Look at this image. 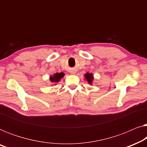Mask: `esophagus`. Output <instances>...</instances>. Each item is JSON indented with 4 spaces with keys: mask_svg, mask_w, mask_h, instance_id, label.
<instances>
[{
    "mask_svg": "<svg viewBox=\"0 0 147 147\" xmlns=\"http://www.w3.org/2000/svg\"><path fill=\"white\" fill-rule=\"evenodd\" d=\"M75 73H76L75 71H71V74H74Z\"/></svg>",
    "mask_w": 147,
    "mask_h": 147,
    "instance_id": "obj_1",
    "label": "esophagus"
}]
</instances>
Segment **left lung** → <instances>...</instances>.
Returning <instances> with one entry per match:
<instances>
[{"mask_svg":"<svg viewBox=\"0 0 147 147\" xmlns=\"http://www.w3.org/2000/svg\"><path fill=\"white\" fill-rule=\"evenodd\" d=\"M85 80L88 82V84L92 85V82L94 81V75L92 74H90L87 72L86 74H84Z\"/></svg>","mask_w":147,"mask_h":147,"instance_id":"8db88e82","label":"left lung"}]
</instances>
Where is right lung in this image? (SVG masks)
<instances>
[{"label": "right lung", "mask_w": 147, "mask_h": 147, "mask_svg": "<svg viewBox=\"0 0 147 147\" xmlns=\"http://www.w3.org/2000/svg\"><path fill=\"white\" fill-rule=\"evenodd\" d=\"M65 74L63 72H61V73H56L53 74V76H50L49 77V80L51 83H57L58 82L60 81V80L62 78L64 77Z\"/></svg>", "instance_id": "right-lung-1"}]
</instances>
